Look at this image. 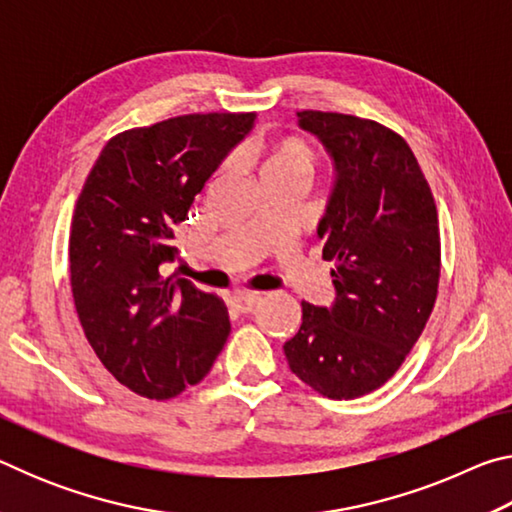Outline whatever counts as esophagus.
Masks as SVG:
<instances>
[{
  "label": "esophagus",
  "mask_w": 512,
  "mask_h": 512,
  "mask_svg": "<svg viewBox=\"0 0 512 512\" xmlns=\"http://www.w3.org/2000/svg\"><path fill=\"white\" fill-rule=\"evenodd\" d=\"M257 302H259V293H255V291H237V293H232V298H230V305L237 311H241V314H246V311L253 309Z\"/></svg>",
  "instance_id": "1"
}]
</instances>
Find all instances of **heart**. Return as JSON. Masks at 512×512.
<instances>
[{"instance_id":"1","label":"heart","mask_w":512,"mask_h":512,"mask_svg":"<svg viewBox=\"0 0 512 512\" xmlns=\"http://www.w3.org/2000/svg\"><path fill=\"white\" fill-rule=\"evenodd\" d=\"M314 169V153L305 144L296 140H287L273 146L264 164L266 171H284V173H305L309 176Z\"/></svg>"}]
</instances>
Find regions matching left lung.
<instances>
[{"instance_id":"8db88e82","label":"left lung","mask_w":512,"mask_h":512,"mask_svg":"<svg viewBox=\"0 0 512 512\" xmlns=\"http://www.w3.org/2000/svg\"><path fill=\"white\" fill-rule=\"evenodd\" d=\"M298 126L334 169L316 232L336 264V298L329 307L302 302L284 354L320 395L354 400L395 375L427 325L440 277L438 212L413 151L391 128L320 110L298 112Z\"/></svg>"}]
</instances>
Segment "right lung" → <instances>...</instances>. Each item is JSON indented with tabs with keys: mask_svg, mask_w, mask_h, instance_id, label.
Here are the masks:
<instances>
[{
	"mask_svg": "<svg viewBox=\"0 0 512 512\" xmlns=\"http://www.w3.org/2000/svg\"><path fill=\"white\" fill-rule=\"evenodd\" d=\"M255 112L183 115L119 133L76 201L69 273L85 339L119 384L169 400L210 372L230 334L214 293L160 266L178 257L176 228Z\"/></svg>",
	"mask_w": 512,
	"mask_h": 512,
	"instance_id": "1",
	"label": "right lung"
}]
</instances>
